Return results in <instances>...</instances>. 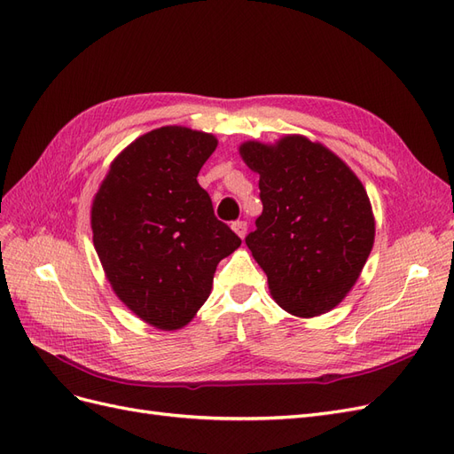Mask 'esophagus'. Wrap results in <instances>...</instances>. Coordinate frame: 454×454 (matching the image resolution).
Here are the masks:
<instances>
[{
	"label": "esophagus",
	"instance_id": "34e87169",
	"mask_svg": "<svg viewBox=\"0 0 454 454\" xmlns=\"http://www.w3.org/2000/svg\"><path fill=\"white\" fill-rule=\"evenodd\" d=\"M232 231H235L240 239H244L246 237V231H248V223L242 222V219H239V222L232 223Z\"/></svg>",
	"mask_w": 454,
	"mask_h": 454
}]
</instances>
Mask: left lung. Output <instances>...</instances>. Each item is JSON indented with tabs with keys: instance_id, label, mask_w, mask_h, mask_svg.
I'll list each match as a JSON object with an SVG mask.
<instances>
[{
	"instance_id": "obj_1",
	"label": "left lung",
	"mask_w": 454,
	"mask_h": 454,
	"mask_svg": "<svg viewBox=\"0 0 454 454\" xmlns=\"http://www.w3.org/2000/svg\"><path fill=\"white\" fill-rule=\"evenodd\" d=\"M240 157L259 174L263 212L246 244L270 295L301 318L332 310L373 248L375 217L362 182L333 151L297 134L274 145L244 142Z\"/></svg>"
}]
</instances>
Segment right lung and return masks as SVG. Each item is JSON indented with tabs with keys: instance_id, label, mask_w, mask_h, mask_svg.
<instances>
[{
	"instance_id": "add662e5",
	"label": "right lung",
	"mask_w": 454,
	"mask_h": 454,
	"mask_svg": "<svg viewBox=\"0 0 454 454\" xmlns=\"http://www.w3.org/2000/svg\"><path fill=\"white\" fill-rule=\"evenodd\" d=\"M215 147L212 134L185 127L151 130L121 151L92 200V242L109 284L164 332L193 320L217 263L242 242L197 182Z\"/></svg>"
}]
</instances>
